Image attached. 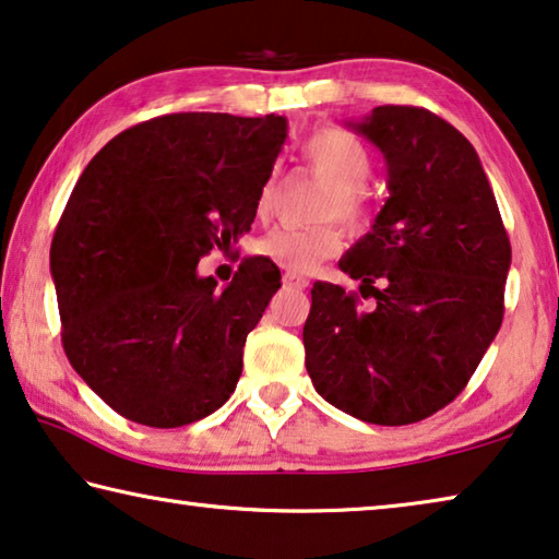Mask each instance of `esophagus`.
<instances>
[{
    "label": "esophagus",
    "mask_w": 559,
    "mask_h": 559,
    "mask_svg": "<svg viewBox=\"0 0 559 559\" xmlns=\"http://www.w3.org/2000/svg\"><path fill=\"white\" fill-rule=\"evenodd\" d=\"M282 285L289 287V289H305L309 285V280L302 277V274H297V272H285V274H282Z\"/></svg>",
    "instance_id": "1"
}]
</instances>
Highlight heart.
Masks as SVG:
<instances>
[{
  "instance_id": "b5f03b06",
  "label": "heart",
  "mask_w": 559,
  "mask_h": 559,
  "mask_svg": "<svg viewBox=\"0 0 559 559\" xmlns=\"http://www.w3.org/2000/svg\"><path fill=\"white\" fill-rule=\"evenodd\" d=\"M307 167L332 185V194L324 200L322 217H337L349 229H362L369 217V204L362 192L372 157L355 134L342 127H320L302 144ZM277 171H270L257 190L254 212L264 219L277 202ZM342 235L337 227H277L257 239L254 250L289 272H309L317 264L340 252Z\"/></svg>"
}]
</instances>
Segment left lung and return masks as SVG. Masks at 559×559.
I'll return each mask as SVG.
<instances>
[{
	"label": "left lung",
	"instance_id": "8db88e82",
	"mask_svg": "<svg viewBox=\"0 0 559 559\" xmlns=\"http://www.w3.org/2000/svg\"><path fill=\"white\" fill-rule=\"evenodd\" d=\"M355 130L388 162L390 197L340 260L362 297L314 282L302 330L314 390L372 425L457 397L504 314L510 237L467 136L423 107H374Z\"/></svg>",
	"mask_w": 559,
	"mask_h": 559
}]
</instances>
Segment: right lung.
<instances>
[{
	"label": "right lung",
	"instance_id": "right-lung-1",
	"mask_svg": "<svg viewBox=\"0 0 559 559\" xmlns=\"http://www.w3.org/2000/svg\"><path fill=\"white\" fill-rule=\"evenodd\" d=\"M285 136V117L179 111L117 134L76 179L49 252L62 345L122 417L192 425L235 392L280 270L250 257L222 289L197 264L250 231Z\"/></svg>",
	"mask_w": 559,
	"mask_h": 559
}]
</instances>
